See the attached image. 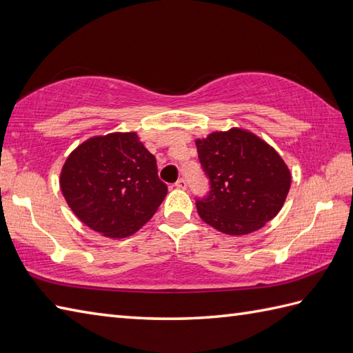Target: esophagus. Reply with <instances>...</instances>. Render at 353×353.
Masks as SVG:
<instances>
[{
    "mask_svg": "<svg viewBox=\"0 0 353 353\" xmlns=\"http://www.w3.org/2000/svg\"><path fill=\"white\" fill-rule=\"evenodd\" d=\"M175 187H176V188H185V187H187L185 179H184V178H179L178 181L175 183Z\"/></svg>",
    "mask_w": 353,
    "mask_h": 353,
    "instance_id": "34e87169",
    "label": "esophagus"
}]
</instances>
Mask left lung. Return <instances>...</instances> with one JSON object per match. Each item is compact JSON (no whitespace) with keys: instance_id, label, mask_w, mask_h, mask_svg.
<instances>
[{"instance_id":"1","label":"left lung","mask_w":353,"mask_h":353,"mask_svg":"<svg viewBox=\"0 0 353 353\" xmlns=\"http://www.w3.org/2000/svg\"><path fill=\"white\" fill-rule=\"evenodd\" d=\"M210 192L196 197L201 219L223 234L245 235L279 214L290 188L285 161L259 137L241 128L196 141Z\"/></svg>"}]
</instances>
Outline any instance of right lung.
<instances>
[{
	"mask_svg": "<svg viewBox=\"0 0 353 353\" xmlns=\"http://www.w3.org/2000/svg\"><path fill=\"white\" fill-rule=\"evenodd\" d=\"M59 184L77 219L110 238L134 234L168 194L156 157L136 133L83 142L68 156Z\"/></svg>",
	"mask_w": 353,
	"mask_h": 353,
	"instance_id": "add662e5",
	"label": "right lung"
}]
</instances>
